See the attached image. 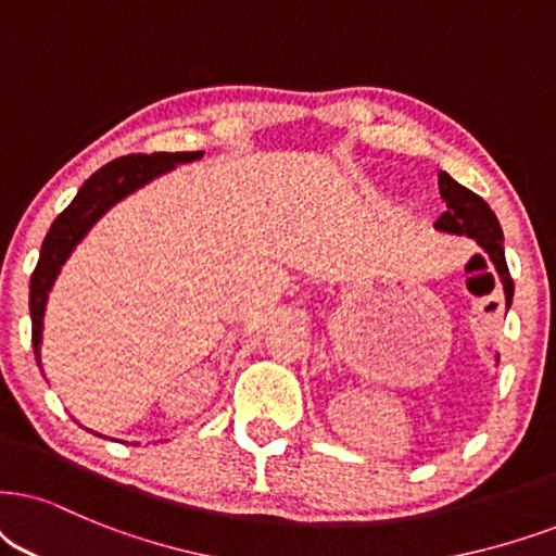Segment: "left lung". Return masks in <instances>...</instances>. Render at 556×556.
I'll return each mask as SVG.
<instances>
[{
    "mask_svg": "<svg viewBox=\"0 0 556 556\" xmlns=\"http://www.w3.org/2000/svg\"><path fill=\"white\" fill-rule=\"evenodd\" d=\"M439 192L446 202V213L435 220V228L444 230V233L469 236L482 245L484 254H488L490 262L495 264V271L501 274L505 305H510L513 279H510L508 264H505L503 230L495 213L490 210V205L480 194H475L472 189L462 187L459 181H454L446 172H439Z\"/></svg>",
    "mask_w": 556,
    "mask_h": 556,
    "instance_id": "8db88e82",
    "label": "left lung"
}]
</instances>
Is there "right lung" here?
Segmentation results:
<instances>
[{"mask_svg":"<svg viewBox=\"0 0 556 556\" xmlns=\"http://www.w3.org/2000/svg\"><path fill=\"white\" fill-rule=\"evenodd\" d=\"M202 159V151H179V153H130V156L115 159L104 164L84 181L74 202L55 217L51 230H48L43 249H40L38 266H35L30 279V318H33V349L35 359L40 367V339H43V315L48 292L59 277L63 262L72 256L76 243L89 233L108 210L121 202L123 197L136 192L151 179L172 172L177 164Z\"/></svg>","mask_w":556,"mask_h":556,"instance_id":"right-lung-1","label":"right lung"}]
</instances>
